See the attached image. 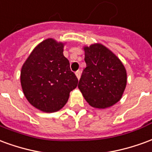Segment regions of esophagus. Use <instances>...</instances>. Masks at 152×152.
Listing matches in <instances>:
<instances>
[{
	"mask_svg": "<svg viewBox=\"0 0 152 152\" xmlns=\"http://www.w3.org/2000/svg\"><path fill=\"white\" fill-rule=\"evenodd\" d=\"M76 77H77V79L80 80V71H77V72H76Z\"/></svg>",
	"mask_w": 152,
	"mask_h": 152,
	"instance_id": "34e87169",
	"label": "esophagus"
}]
</instances>
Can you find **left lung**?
Returning <instances> with one entry per match:
<instances>
[{"mask_svg": "<svg viewBox=\"0 0 152 152\" xmlns=\"http://www.w3.org/2000/svg\"><path fill=\"white\" fill-rule=\"evenodd\" d=\"M86 67L78 88L86 102L99 109H105L122 98L127 84V72L120 58L100 43L84 46Z\"/></svg>", "mask_w": 152, "mask_h": 152, "instance_id": "left-lung-1", "label": "left lung"}]
</instances>
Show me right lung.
<instances>
[{
  "mask_svg": "<svg viewBox=\"0 0 152 152\" xmlns=\"http://www.w3.org/2000/svg\"><path fill=\"white\" fill-rule=\"evenodd\" d=\"M66 43L48 38L35 47L23 64L20 82L29 103L43 112L59 111L78 80L63 55Z\"/></svg>",
  "mask_w": 152,
  "mask_h": 152,
  "instance_id": "1",
  "label": "right lung"
}]
</instances>
